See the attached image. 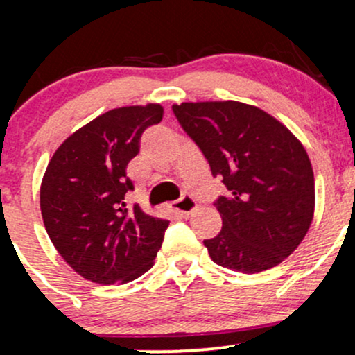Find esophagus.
Wrapping results in <instances>:
<instances>
[{"mask_svg":"<svg viewBox=\"0 0 355 355\" xmlns=\"http://www.w3.org/2000/svg\"><path fill=\"white\" fill-rule=\"evenodd\" d=\"M172 209L182 215H189L195 209H197V202H195L193 197H190V195H183L180 200L173 203Z\"/></svg>","mask_w":355,"mask_h":355,"instance_id":"obj_1","label":"esophagus"}]
</instances>
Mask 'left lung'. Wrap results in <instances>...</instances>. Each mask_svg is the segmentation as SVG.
<instances>
[{"label": "left lung", "mask_w": 355, "mask_h": 355, "mask_svg": "<svg viewBox=\"0 0 355 355\" xmlns=\"http://www.w3.org/2000/svg\"><path fill=\"white\" fill-rule=\"evenodd\" d=\"M172 110L229 190L215 202L222 230L203 240L211 260L243 274L279 266L313 218V172L304 145L254 105L197 101Z\"/></svg>", "instance_id": "8db88e82"}]
</instances>
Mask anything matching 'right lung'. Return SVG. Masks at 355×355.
Instances as JSON below:
<instances>
[{"instance_id": "right-lung-1", "label": "right lung", "mask_w": 355, "mask_h": 355, "mask_svg": "<svg viewBox=\"0 0 355 355\" xmlns=\"http://www.w3.org/2000/svg\"><path fill=\"white\" fill-rule=\"evenodd\" d=\"M164 107L110 110L58 146L40 189L43 223L53 245L76 274L95 284H126L153 267L168 220L126 209L133 190L126 165L140 137L160 123Z\"/></svg>"}]
</instances>
